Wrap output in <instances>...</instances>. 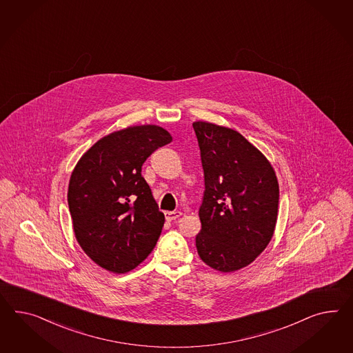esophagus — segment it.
Masks as SVG:
<instances>
[{
	"label": "esophagus",
	"instance_id": "34e87169",
	"mask_svg": "<svg viewBox=\"0 0 353 353\" xmlns=\"http://www.w3.org/2000/svg\"><path fill=\"white\" fill-rule=\"evenodd\" d=\"M181 214L182 213L180 210H173V212H165V213H164L167 221H174V219L181 217Z\"/></svg>",
	"mask_w": 353,
	"mask_h": 353
}]
</instances>
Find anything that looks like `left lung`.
I'll use <instances>...</instances> for the list:
<instances>
[{
  "mask_svg": "<svg viewBox=\"0 0 353 353\" xmlns=\"http://www.w3.org/2000/svg\"><path fill=\"white\" fill-rule=\"evenodd\" d=\"M204 171L195 243L204 263L232 272L266 249L277 221L279 182L266 157L228 127L194 122Z\"/></svg>",
  "mask_w": 353,
  "mask_h": 353,
  "instance_id": "8db88e82",
  "label": "left lung"
}]
</instances>
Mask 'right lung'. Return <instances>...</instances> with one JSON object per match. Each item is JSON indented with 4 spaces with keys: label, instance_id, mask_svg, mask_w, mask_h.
<instances>
[{
    "label": "right lung",
    "instance_id": "1",
    "mask_svg": "<svg viewBox=\"0 0 353 353\" xmlns=\"http://www.w3.org/2000/svg\"><path fill=\"white\" fill-rule=\"evenodd\" d=\"M171 141L170 132L159 125L127 127L100 139L77 163L68 205L77 241L96 265L124 274L152 253L164 214L141 167Z\"/></svg>",
    "mask_w": 353,
    "mask_h": 353
}]
</instances>
